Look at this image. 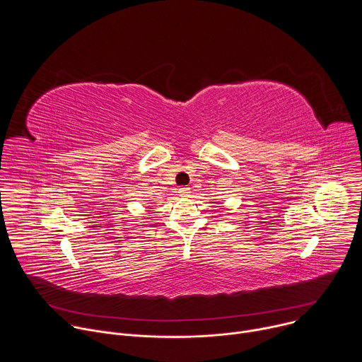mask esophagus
I'll use <instances>...</instances> for the list:
<instances>
[{
	"label": "esophagus",
	"instance_id": "34e87169",
	"mask_svg": "<svg viewBox=\"0 0 362 362\" xmlns=\"http://www.w3.org/2000/svg\"><path fill=\"white\" fill-rule=\"evenodd\" d=\"M189 193H190V189H189V187H180V189H179V194H180L182 197H187Z\"/></svg>",
	"mask_w": 362,
	"mask_h": 362
}]
</instances>
